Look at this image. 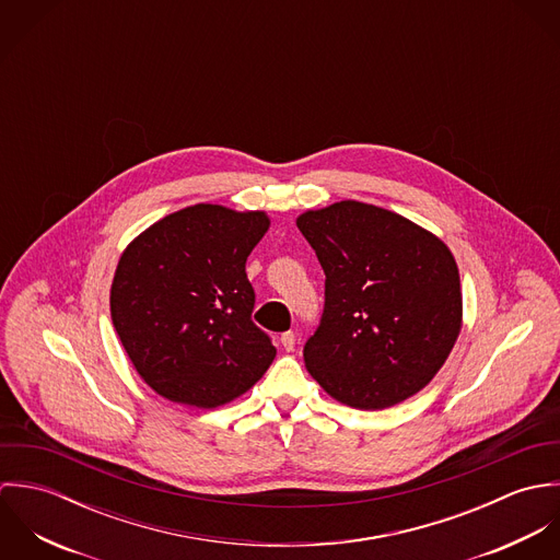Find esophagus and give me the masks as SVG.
<instances>
[{"mask_svg":"<svg viewBox=\"0 0 560 560\" xmlns=\"http://www.w3.org/2000/svg\"><path fill=\"white\" fill-rule=\"evenodd\" d=\"M295 340H298L295 331H284V334L280 336V345H282L287 351H293V347H295Z\"/></svg>","mask_w":560,"mask_h":560,"instance_id":"obj_1","label":"esophagus"}]
</instances>
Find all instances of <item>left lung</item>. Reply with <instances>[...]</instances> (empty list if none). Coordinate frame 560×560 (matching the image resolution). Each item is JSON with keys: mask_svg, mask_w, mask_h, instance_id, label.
<instances>
[{"mask_svg": "<svg viewBox=\"0 0 560 560\" xmlns=\"http://www.w3.org/2000/svg\"><path fill=\"white\" fill-rule=\"evenodd\" d=\"M325 273V308L304 362L320 388L355 409L420 393L462 331L455 256L388 209L340 200L298 218Z\"/></svg>", "mask_w": 560, "mask_h": 560, "instance_id": "obj_1", "label": "left lung"}]
</instances>
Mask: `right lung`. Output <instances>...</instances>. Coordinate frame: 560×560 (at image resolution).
<instances>
[{"instance_id":"1","label":"right lung","mask_w":560,"mask_h":560,"mask_svg":"<svg viewBox=\"0 0 560 560\" xmlns=\"http://www.w3.org/2000/svg\"><path fill=\"white\" fill-rule=\"evenodd\" d=\"M269 229L265 211L194 205L131 241L109 311L138 375L163 399L213 409L247 393L276 358L252 320L245 260Z\"/></svg>"}]
</instances>
